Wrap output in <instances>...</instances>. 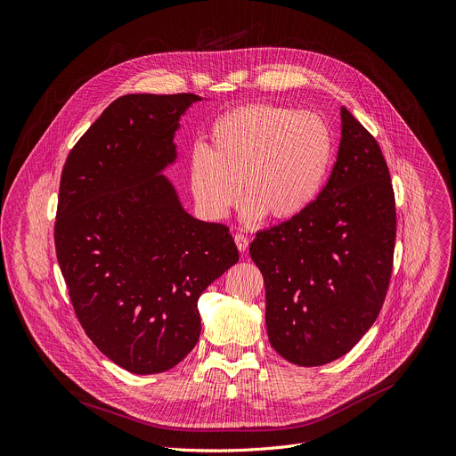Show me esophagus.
<instances>
[{
  "label": "esophagus",
  "mask_w": 456,
  "mask_h": 456,
  "mask_svg": "<svg viewBox=\"0 0 456 456\" xmlns=\"http://www.w3.org/2000/svg\"><path fill=\"white\" fill-rule=\"evenodd\" d=\"M235 244H237V248H239V251L240 253H244L246 249H248V244H249V240H248V237L244 235V233H235Z\"/></svg>",
  "instance_id": "34e87169"
}]
</instances>
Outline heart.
Returning a JSON list of instances; mask_svg holds the SVG:
<instances>
[{
  "instance_id": "obj_1",
  "label": "heart",
  "mask_w": 456,
  "mask_h": 456,
  "mask_svg": "<svg viewBox=\"0 0 456 456\" xmlns=\"http://www.w3.org/2000/svg\"><path fill=\"white\" fill-rule=\"evenodd\" d=\"M332 158L334 136L320 115L248 104L217 117L207 149H192L189 185L208 219H224L240 187L244 221L286 223L314 205Z\"/></svg>"
}]
</instances>
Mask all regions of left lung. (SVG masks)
<instances>
[{
    "label": "left lung",
    "instance_id": "left-lung-1",
    "mask_svg": "<svg viewBox=\"0 0 456 456\" xmlns=\"http://www.w3.org/2000/svg\"><path fill=\"white\" fill-rule=\"evenodd\" d=\"M395 200L376 138L341 108L334 168L314 205L256 233L271 346L300 367L345 355L376 322L390 284Z\"/></svg>",
    "mask_w": 456,
    "mask_h": 456
}]
</instances>
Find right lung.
I'll use <instances>...</instances> for the list:
<instances>
[{"instance_id":"right-lung-1","label":"right lung","mask_w":456,"mask_h":456,"mask_svg":"<svg viewBox=\"0 0 456 456\" xmlns=\"http://www.w3.org/2000/svg\"><path fill=\"white\" fill-rule=\"evenodd\" d=\"M194 94L111 102L66 158L55 249L75 314L127 372L170 370L198 343L203 291L239 260L228 226L192 217L163 170Z\"/></svg>"}]
</instances>
